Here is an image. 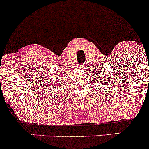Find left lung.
<instances>
[{"instance_id":"left-lung-1","label":"left lung","mask_w":149,"mask_h":149,"mask_svg":"<svg viewBox=\"0 0 149 149\" xmlns=\"http://www.w3.org/2000/svg\"><path fill=\"white\" fill-rule=\"evenodd\" d=\"M103 80H104V79H103ZM102 83H103V84H104V83H103V82H102Z\"/></svg>"}]
</instances>
